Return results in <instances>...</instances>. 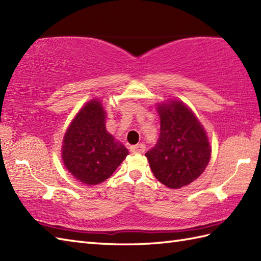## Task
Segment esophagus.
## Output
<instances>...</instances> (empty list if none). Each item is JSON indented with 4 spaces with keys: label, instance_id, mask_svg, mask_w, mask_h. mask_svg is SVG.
<instances>
[{
    "label": "esophagus",
    "instance_id": "34e87169",
    "mask_svg": "<svg viewBox=\"0 0 261 261\" xmlns=\"http://www.w3.org/2000/svg\"><path fill=\"white\" fill-rule=\"evenodd\" d=\"M130 150L133 153L142 154L145 152V145H144V144H137V145H133V146H130Z\"/></svg>",
    "mask_w": 261,
    "mask_h": 261
}]
</instances>
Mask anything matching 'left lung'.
<instances>
[{
	"label": "left lung",
	"mask_w": 261,
	"mask_h": 261,
	"mask_svg": "<svg viewBox=\"0 0 261 261\" xmlns=\"http://www.w3.org/2000/svg\"><path fill=\"white\" fill-rule=\"evenodd\" d=\"M161 133L145 156L155 177L170 189H181L198 178L211 158L203 126L179 100L158 105Z\"/></svg>",
	"instance_id": "obj_1"
}]
</instances>
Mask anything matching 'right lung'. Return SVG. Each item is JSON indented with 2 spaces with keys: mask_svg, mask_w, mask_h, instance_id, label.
<instances>
[{
  "mask_svg": "<svg viewBox=\"0 0 261 261\" xmlns=\"http://www.w3.org/2000/svg\"><path fill=\"white\" fill-rule=\"evenodd\" d=\"M105 120L101 101L91 99L80 109L63 136V164L84 184L103 182L128 155L123 144L107 132Z\"/></svg>",
  "mask_w": 261,
  "mask_h": 261,
  "instance_id": "right-lung-1",
  "label": "right lung"
}]
</instances>
